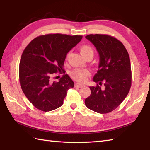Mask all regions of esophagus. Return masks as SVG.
<instances>
[{
	"label": "esophagus",
	"mask_w": 150,
	"mask_h": 150,
	"mask_svg": "<svg viewBox=\"0 0 150 150\" xmlns=\"http://www.w3.org/2000/svg\"><path fill=\"white\" fill-rule=\"evenodd\" d=\"M75 87H79V88H80V87H83V85H81V84H79V83H77V84H75Z\"/></svg>",
	"instance_id": "1"
}]
</instances>
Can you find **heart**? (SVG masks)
I'll return each instance as SVG.
<instances>
[{
  "instance_id": "b5f03b06",
  "label": "heart",
  "mask_w": 150,
  "mask_h": 150,
  "mask_svg": "<svg viewBox=\"0 0 150 150\" xmlns=\"http://www.w3.org/2000/svg\"><path fill=\"white\" fill-rule=\"evenodd\" d=\"M79 50L83 57H86L88 55H92L93 56L94 50L90 45H83L80 47ZM71 76L77 82L83 83L86 81L89 76V71L85 69H75L71 72Z\"/></svg>"
}]
</instances>
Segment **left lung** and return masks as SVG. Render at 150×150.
Returning <instances> with one entry per match:
<instances>
[{"mask_svg": "<svg viewBox=\"0 0 150 150\" xmlns=\"http://www.w3.org/2000/svg\"><path fill=\"white\" fill-rule=\"evenodd\" d=\"M85 38L99 55L98 69L93 77L97 84L90 87L91 95L85 99V105L96 112L108 113L120 105L130 89V57L122 43L112 36L90 34Z\"/></svg>", "mask_w": 150, "mask_h": 150, "instance_id": "obj_1", "label": "left lung"}]
</instances>
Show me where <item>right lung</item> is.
Here are the masks:
<instances>
[{
  "label": "right lung",
  "instance_id": "obj_1",
  "mask_svg": "<svg viewBox=\"0 0 150 150\" xmlns=\"http://www.w3.org/2000/svg\"><path fill=\"white\" fill-rule=\"evenodd\" d=\"M82 35L50 34L35 38L25 48L19 65L20 83L28 99L39 110L48 112L63 105L74 83L67 74L52 81L54 73L63 71L66 55Z\"/></svg>",
  "mask_w": 150,
  "mask_h": 150
}]
</instances>
